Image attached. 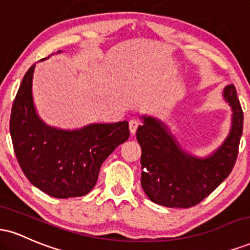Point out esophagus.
<instances>
[{
    "mask_svg": "<svg viewBox=\"0 0 250 250\" xmlns=\"http://www.w3.org/2000/svg\"><path fill=\"white\" fill-rule=\"evenodd\" d=\"M139 125H140V121H139V120L131 119L130 121H129V129H130V133L134 135L135 131H136V129H137V127H139Z\"/></svg>",
    "mask_w": 250,
    "mask_h": 250,
    "instance_id": "obj_1",
    "label": "esophagus"
}]
</instances>
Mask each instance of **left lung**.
<instances>
[{
    "instance_id": "left-lung-1",
    "label": "left lung",
    "mask_w": 250,
    "mask_h": 250,
    "mask_svg": "<svg viewBox=\"0 0 250 250\" xmlns=\"http://www.w3.org/2000/svg\"><path fill=\"white\" fill-rule=\"evenodd\" d=\"M230 105L231 128L213 154L197 157L186 153L160 120L142 116L136 139L142 149L141 186L149 200L169 208L196 206L233 170L243 129V111L233 84L223 89Z\"/></svg>"
}]
</instances>
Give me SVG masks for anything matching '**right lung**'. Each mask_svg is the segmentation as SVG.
Masks as SVG:
<instances>
[{
    "label": "right lung",
    "instance_id": "add662e5",
    "mask_svg": "<svg viewBox=\"0 0 250 250\" xmlns=\"http://www.w3.org/2000/svg\"><path fill=\"white\" fill-rule=\"evenodd\" d=\"M34 69L35 64L25 73L11 109L16 159L29 182L43 193L57 199L83 196L95 187L104 160L129 139L128 122L93 123L75 130L45 125L34 105Z\"/></svg>",
    "mask_w": 250,
    "mask_h": 250
}]
</instances>
